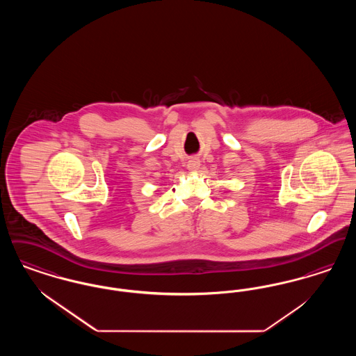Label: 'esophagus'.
<instances>
[{"mask_svg":"<svg viewBox=\"0 0 356 356\" xmlns=\"http://www.w3.org/2000/svg\"><path fill=\"white\" fill-rule=\"evenodd\" d=\"M186 168L192 172L199 170L200 168V160L196 157H192L188 163H186Z\"/></svg>","mask_w":356,"mask_h":356,"instance_id":"34e87169","label":"esophagus"}]
</instances>
